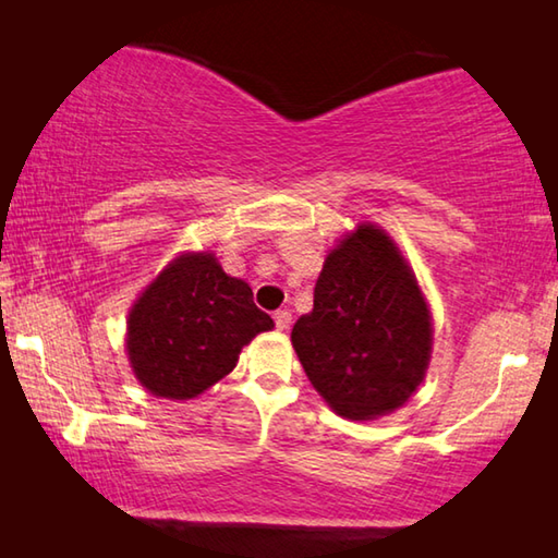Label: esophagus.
<instances>
[{
    "instance_id": "obj_1",
    "label": "esophagus",
    "mask_w": 558,
    "mask_h": 558,
    "mask_svg": "<svg viewBox=\"0 0 558 558\" xmlns=\"http://www.w3.org/2000/svg\"><path fill=\"white\" fill-rule=\"evenodd\" d=\"M272 319H276L278 329H288L292 323V315L288 313V310H276V313H272Z\"/></svg>"
}]
</instances>
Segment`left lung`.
<instances>
[{
    "label": "left lung",
    "mask_w": 558,
    "mask_h": 558,
    "mask_svg": "<svg viewBox=\"0 0 558 558\" xmlns=\"http://www.w3.org/2000/svg\"><path fill=\"white\" fill-rule=\"evenodd\" d=\"M292 347L319 396L352 421L411 399L430 356V315L411 268L381 229L362 223L329 253L313 313Z\"/></svg>",
    "instance_id": "1"
}]
</instances>
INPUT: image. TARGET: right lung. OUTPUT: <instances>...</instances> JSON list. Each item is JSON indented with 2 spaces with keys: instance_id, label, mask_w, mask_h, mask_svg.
Segmentation results:
<instances>
[{
  "instance_id": "add662e5",
  "label": "right lung",
  "mask_w": 558,
  "mask_h": 558,
  "mask_svg": "<svg viewBox=\"0 0 558 558\" xmlns=\"http://www.w3.org/2000/svg\"><path fill=\"white\" fill-rule=\"evenodd\" d=\"M272 329L248 282L226 276L211 253H186L162 270L128 323V354L147 391L194 399L229 374L243 344Z\"/></svg>"
}]
</instances>
